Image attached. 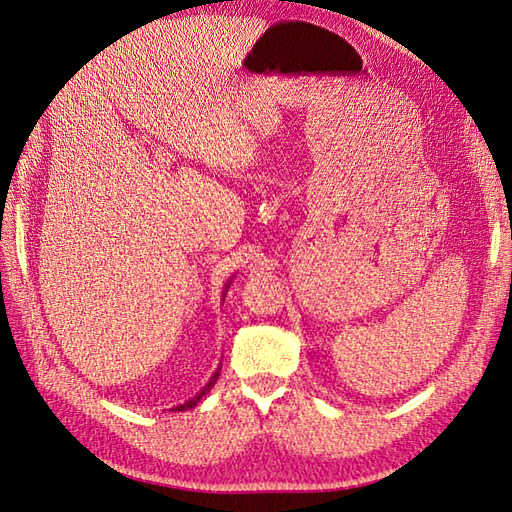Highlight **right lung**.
I'll list each match as a JSON object with an SVG mask.
<instances>
[{
    "label": "right lung",
    "mask_w": 512,
    "mask_h": 512,
    "mask_svg": "<svg viewBox=\"0 0 512 512\" xmlns=\"http://www.w3.org/2000/svg\"><path fill=\"white\" fill-rule=\"evenodd\" d=\"M218 376H220V374H218V371H215V376H213V378L209 380V384L205 386V389H203V391H200V393H198L196 397H192V399H188V401H185V404H181V406L173 408V410H179V412H183V410H190V408H194V406L198 404V401H200V399H203V395H205V393H209V389H211V386L215 384V380H218Z\"/></svg>",
    "instance_id": "obj_1"
}]
</instances>
